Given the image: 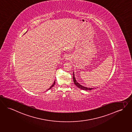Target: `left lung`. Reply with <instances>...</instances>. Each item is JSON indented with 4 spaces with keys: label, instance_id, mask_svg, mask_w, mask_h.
I'll list each match as a JSON object with an SVG mask.
<instances>
[{
    "label": "left lung",
    "instance_id": "1",
    "mask_svg": "<svg viewBox=\"0 0 132 132\" xmlns=\"http://www.w3.org/2000/svg\"><path fill=\"white\" fill-rule=\"evenodd\" d=\"M73 81L74 82V84L77 87L79 88L80 89H81L83 90H91L92 89H93L94 88H88V87H84L83 86L81 85L79 83H78L77 81L75 79V78L74 77V72H73Z\"/></svg>",
    "mask_w": 132,
    "mask_h": 132
}]
</instances>
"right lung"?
<instances>
[{
  "mask_svg": "<svg viewBox=\"0 0 132 132\" xmlns=\"http://www.w3.org/2000/svg\"><path fill=\"white\" fill-rule=\"evenodd\" d=\"M55 83V81L54 82V83H53V85H52L51 86V87H50V88H49V89H48V90H49V89H51V88H52V87H53V86L54 85Z\"/></svg>",
  "mask_w": 132,
  "mask_h": 132,
  "instance_id": "add662e5",
  "label": "right lung"
}]
</instances>
